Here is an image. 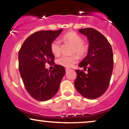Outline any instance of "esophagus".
I'll return each mask as SVG.
<instances>
[{"mask_svg":"<svg viewBox=\"0 0 129 129\" xmlns=\"http://www.w3.org/2000/svg\"><path fill=\"white\" fill-rule=\"evenodd\" d=\"M70 70V69H68V68H66V72H67V71H68V70Z\"/></svg>","mask_w":129,"mask_h":129,"instance_id":"1","label":"esophagus"}]
</instances>
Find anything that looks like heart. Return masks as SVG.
Masks as SVG:
<instances>
[{
    "label": "heart",
    "mask_w": 129,
    "mask_h": 129,
    "mask_svg": "<svg viewBox=\"0 0 129 129\" xmlns=\"http://www.w3.org/2000/svg\"><path fill=\"white\" fill-rule=\"evenodd\" d=\"M62 41L66 44L72 45L71 53H76L72 55L61 56L57 59L59 65L66 67H71L79 59V56L85 57L89 51V45L84 42L82 38L75 31H70L62 37ZM50 50L54 56H59L61 52V45L57 39L54 40L50 45Z\"/></svg>",
    "instance_id": "1"
}]
</instances>
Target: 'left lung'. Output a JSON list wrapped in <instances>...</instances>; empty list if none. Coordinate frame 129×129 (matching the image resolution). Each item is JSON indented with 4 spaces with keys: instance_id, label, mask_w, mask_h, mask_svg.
<instances>
[{
    "instance_id": "obj_1",
    "label": "left lung",
    "mask_w": 129,
    "mask_h": 129,
    "mask_svg": "<svg viewBox=\"0 0 129 129\" xmlns=\"http://www.w3.org/2000/svg\"><path fill=\"white\" fill-rule=\"evenodd\" d=\"M89 41V51L79 64L87 69L76 70L75 86L77 91L87 99L100 97L106 91L110 84L113 69V55L112 47L103 34L92 28L79 29Z\"/></svg>"
}]
</instances>
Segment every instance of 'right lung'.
I'll return each instance as SVG.
<instances>
[{
	"label": "right lung",
	"instance_id": "add662e5",
	"mask_svg": "<svg viewBox=\"0 0 129 129\" xmlns=\"http://www.w3.org/2000/svg\"><path fill=\"white\" fill-rule=\"evenodd\" d=\"M62 31H37L26 38L19 50V70L25 88L31 96L40 101L55 95L66 73L62 66L54 65L51 71L45 67L46 63H54L50 45Z\"/></svg>",
	"mask_w": 129,
	"mask_h": 129
}]
</instances>
